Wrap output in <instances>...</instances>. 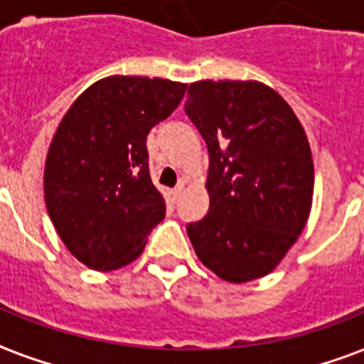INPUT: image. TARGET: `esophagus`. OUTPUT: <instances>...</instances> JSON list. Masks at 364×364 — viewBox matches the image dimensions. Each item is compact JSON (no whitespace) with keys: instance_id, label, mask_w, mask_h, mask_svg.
I'll list each match as a JSON object with an SVG mask.
<instances>
[{"instance_id":"obj_1","label":"esophagus","mask_w":364,"mask_h":364,"mask_svg":"<svg viewBox=\"0 0 364 364\" xmlns=\"http://www.w3.org/2000/svg\"><path fill=\"white\" fill-rule=\"evenodd\" d=\"M183 188H185V185H183V183H179V185H177V187L171 191V200H173V202H177V200H179V196L183 194Z\"/></svg>"}]
</instances>
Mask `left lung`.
I'll return each instance as SVG.
<instances>
[{"instance_id": "left-lung-1", "label": "left lung", "mask_w": 364, "mask_h": 364, "mask_svg": "<svg viewBox=\"0 0 364 364\" xmlns=\"http://www.w3.org/2000/svg\"><path fill=\"white\" fill-rule=\"evenodd\" d=\"M185 113L210 151V211L188 223L198 259L230 283L270 274L304 230L314 196L306 132L257 81H198Z\"/></svg>"}]
</instances>
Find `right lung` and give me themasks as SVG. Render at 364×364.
<instances>
[{
  "mask_svg": "<svg viewBox=\"0 0 364 364\" xmlns=\"http://www.w3.org/2000/svg\"><path fill=\"white\" fill-rule=\"evenodd\" d=\"M187 85L113 75L88 87L48 147L45 204L77 260L117 270L141 255L166 215L149 173L147 134L181 104Z\"/></svg>",
  "mask_w": 364,
  "mask_h": 364,
  "instance_id": "1",
  "label": "right lung"
}]
</instances>
